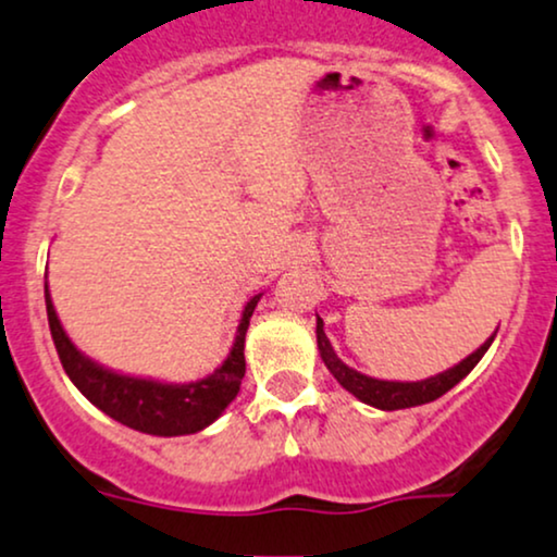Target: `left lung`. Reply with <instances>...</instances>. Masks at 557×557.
I'll list each match as a JSON object with an SVG mask.
<instances>
[{
  "instance_id": "left-lung-1",
  "label": "left lung",
  "mask_w": 557,
  "mask_h": 557,
  "mask_svg": "<svg viewBox=\"0 0 557 557\" xmlns=\"http://www.w3.org/2000/svg\"><path fill=\"white\" fill-rule=\"evenodd\" d=\"M493 338L495 336H490L487 342L474 351V355H469L463 362L456 364V368L441 372V375L435 377H428V381H417V383L375 381V377H368L362 375V372L346 368L342 359L336 357V351H333L329 338H325L323 320L318 318V349H320V357H323L325 368H329L333 372V377H336L349 394H355L359 401L370 404V407L383 409V411L420 407V404H430L435 401V398H441L443 394H448V391L459 381H463V377L474 370V364L485 357V351L490 349V344H493Z\"/></svg>"
}]
</instances>
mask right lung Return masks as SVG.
I'll use <instances>...</instances> for the list:
<instances>
[{"label": "right lung", "instance_id": "obj_1", "mask_svg": "<svg viewBox=\"0 0 557 557\" xmlns=\"http://www.w3.org/2000/svg\"><path fill=\"white\" fill-rule=\"evenodd\" d=\"M44 294L46 315H49V329L51 338H54L59 362H62L70 381L77 385V391L94 407L107 411L111 420L148 435H189L208 428L213 420H219L221 411L239 394V383L245 377V333L260 294L252 297L247 302L245 312H242L237 342H234L232 351H228L226 362L219 370H213L208 377H202V381L185 385L143 381V377L116 375V372L98 368L96 362H90L88 357H83L72 346L62 323H59L54 305H51L49 297V286L46 284Z\"/></svg>", "mask_w": 557, "mask_h": 557}]
</instances>
